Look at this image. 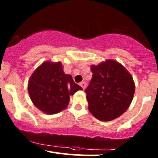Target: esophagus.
Masks as SVG:
<instances>
[{
	"label": "esophagus",
	"mask_w": 158,
	"mask_h": 158,
	"mask_svg": "<svg viewBox=\"0 0 158 158\" xmlns=\"http://www.w3.org/2000/svg\"><path fill=\"white\" fill-rule=\"evenodd\" d=\"M79 85L83 88V90H85V88H86V82L85 81H81V82L79 83Z\"/></svg>",
	"instance_id": "1"
}]
</instances>
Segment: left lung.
Here are the masks:
<instances>
[{"mask_svg": "<svg viewBox=\"0 0 158 158\" xmlns=\"http://www.w3.org/2000/svg\"><path fill=\"white\" fill-rule=\"evenodd\" d=\"M91 71V81L85 90L88 109L99 120L117 118L128 109L133 99V78L122 64L114 60L92 65Z\"/></svg>", "mask_w": 158, "mask_h": 158, "instance_id": "left-lung-1", "label": "left lung"}]
</instances>
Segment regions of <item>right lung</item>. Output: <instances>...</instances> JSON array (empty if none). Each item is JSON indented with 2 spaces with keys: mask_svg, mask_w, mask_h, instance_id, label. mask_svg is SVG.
Returning <instances> with one entry per match:
<instances>
[{
  "mask_svg": "<svg viewBox=\"0 0 158 158\" xmlns=\"http://www.w3.org/2000/svg\"><path fill=\"white\" fill-rule=\"evenodd\" d=\"M82 90L73 81L71 75L65 74L61 62L45 61L32 74L28 92L33 104L48 114H54L68 106L70 96Z\"/></svg>",
  "mask_w": 158,
  "mask_h": 158,
  "instance_id": "right-lung-1",
  "label": "right lung"
}]
</instances>
